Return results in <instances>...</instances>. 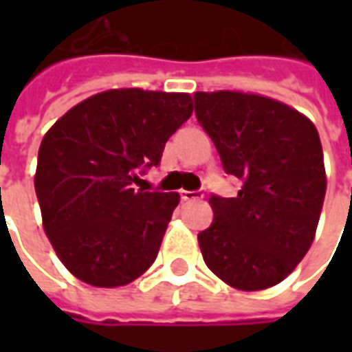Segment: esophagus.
Returning a JSON list of instances; mask_svg holds the SVG:
<instances>
[{
	"instance_id": "1",
	"label": "esophagus",
	"mask_w": 352,
	"mask_h": 352,
	"mask_svg": "<svg viewBox=\"0 0 352 352\" xmlns=\"http://www.w3.org/2000/svg\"><path fill=\"white\" fill-rule=\"evenodd\" d=\"M181 198H183L184 201H192V199L201 198V194L196 190H181Z\"/></svg>"
}]
</instances>
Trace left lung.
Listing matches in <instances>:
<instances>
[{
  "mask_svg": "<svg viewBox=\"0 0 352 352\" xmlns=\"http://www.w3.org/2000/svg\"><path fill=\"white\" fill-rule=\"evenodd\" d=\"M194 103L224 171L243 181L236 198H209L213 222L198 234L201 256L237 290L275 287L309 251L324 204L317 128L260 94L196 92Z\"/></svg>",
  "mask_w": 352,
  "mask_h": 352,
  "instance_id": "obj_1",
  "label": "left lung"
}]
</instances>
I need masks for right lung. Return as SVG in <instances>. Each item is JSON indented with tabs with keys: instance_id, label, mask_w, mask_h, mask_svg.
<instances>
[{
	"instance_id": "right-lung-1",
	"label": "right lung",
	"mask_w": 352,
	"mask_h": 352,
	"mask_svg": "<svg viewBox=\"0 0 352 352\" xmlns=\"http://www.w3.org/2000/svg\"><path fill=\"white\" fill-rule=\"evenodd\" d=\"M194 111L186 92L113 88L77 103L39 146L35 194L60 262L100 288L124 287L153 265L181 196L135 188L139 169Z\"/></svg>"
}]
</instances>
